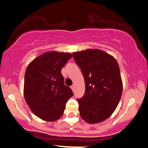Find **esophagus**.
Masks as SVG:
<instances>
[{
  "mask_svg": "<svg viewBox=\"0 0 148 148\" xmlns=\"http://www.w3.org/2000/svg\"><path fill=\"white\" fill-rule=\"evenodd\" d=\"M71 88H72V90L73 91H74V89H75V86H74V85H73V86H71Z\"/></svg>",
  "mask_w": 148,
  "mask_h": 148,
  "instance_id": "esophagus-1",
  "label": "esophagus"
}]
</instances>
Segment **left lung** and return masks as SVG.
Masks as SVG:
<instances>
[{
	"label": "left lung",
	"mask_w": 148,
	"mask_h": 148,
	"mask_svg": "<svg viewBox=\"0 0 148 148\" xmlns=\"http://www.w3.org/2000/svg\"><path fill=\"white\" fill-rule=\"evenodd\" d=\"M72 55L86 84L84 96L77 99L80 115L88 123H101L114 112L123 93L118 62L111 55L97 49L74 52Z\"/></svg>",
	"instance_id": "8db88e82"
}]
</instances>
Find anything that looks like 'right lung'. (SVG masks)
I'll return each instance as SVG.
<instances>
[{"label":"right lung","instance_id":"add662e5","mask_svg":"<svg viewBox=\"0 0 148 148\" xmlns=\"http://www.w3.org/2000/svg\"><path fill=\"white\" fill-rule=\"evenodd\" d=\"M72 57L69 53L56 51L44 53L28 65L25 73L23 95L31 111L48 122L58 120L65 103L73 95L64 84L61 69Z\"/></svg>","mask_w":148,"mask_h":148}]
</instances>
